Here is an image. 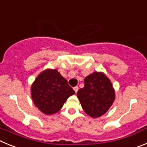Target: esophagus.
Segmentation results:
<instances>
[{"label": "esophagus", "instance_id": "1", "mask_svg": "<svg viewBox=\"0 0 147 147\" xmlns=\"http://www.w3.org/2000/svg\"><path fill=\"white\" fill-rule=\"evenodd\" d=\"M73 89H74V91L75 92V93H77V92H78V86H75L73 88Z\"/></svg>", "mask_w": 147, "mask_h": 147}]
</instances>
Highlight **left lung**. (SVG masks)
I'll use <instances>...</instances> for the list:
<instances>
[{"label":"left lung","mask_w":147,"mask_h":147,"mask_svg":"<svg viewBox=\"0 0 147 147\" xmlns=\"http://www.w3.org/2000/svg\"><path fill=\"white\" fill-rule=\"evenodd\" d=\"M77 96L84 111L93 118L105 113L113 104L115 94L109 79L103 73L94 72L84 80V87Z\"/></svg>","instance_id":"1"}]
</instances>
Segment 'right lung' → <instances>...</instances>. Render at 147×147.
I'll list each match as a JSON object with an SVG mask.
<instances>
[{"mask_svg": "<svg viewBox=\"0 0 147 147\" xmlns=\"http://www.w3.org/2000/svg\"><path fill=\"white\" fill-rule=\"evenodd\" d=\"M74 94L75 91L56 69L42 72L31 86L34 104L47 115L59 111L69 96Z\"/></svg>", "mask_w": 147, "mask_h": 147, "instance_id": "obj_1", "label": "right lung"}]
</instances>
